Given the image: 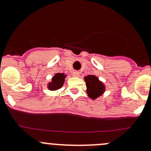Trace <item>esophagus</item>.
<instances>
[{
    "label": "esophagus",
    "mask_w": 151,
    "mask_h": 151,
    "mask_svg": "<svg viewBox=\"0 0 151 151\" xmlns=\"http://www.w3.org/2000/svg\"><path fill=\"white\" fill-rule=\"evenodd\" d=\"M73 75L74 76H79V73H78V71H73Z\"/></svg>",
    "instance_id": "esophagus-1"
}]
</instances>
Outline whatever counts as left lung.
Segmentation results:
<instances>
[{
  "mask_svg": "<svg viewBox=\"0 0 151 151\" xmlns=\"http://www.w3.org/2000/svg\"><path fill=\"white\" fill-rule=\"evenodd\" d=\"M87 87V93L89 97L95 99L103 94L105 91V86L99 78L93 75H89L85 78Z\"/></svg>",
  "mask_w": 151,
  "mask_h": 151,
  "instance_id": "1",
  "label": "left lung"
}]
</instances>
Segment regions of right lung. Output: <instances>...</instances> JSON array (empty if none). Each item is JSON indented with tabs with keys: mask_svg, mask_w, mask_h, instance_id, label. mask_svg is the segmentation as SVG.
I'll return each instance as SVG.
<instances>
[{
	"mask_svg": "<svg viewBox=\"0 0 151 151\" xmlns=\"http://www.w3.org/2000/svg\"><path fill=\"white\" fill-rule=\"evenodd\" d=\"M65 77L66 76L63 73L55 74V76L52 78V82L48 83V89L51 91H56V90L60 89L64 83Z\"/></svg>",
	"mask_w": 151,
	"mask_h": 151,
	"instance_id": "1",
	"label": "right lung"
}]
</instances>
